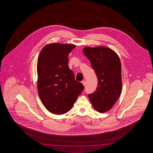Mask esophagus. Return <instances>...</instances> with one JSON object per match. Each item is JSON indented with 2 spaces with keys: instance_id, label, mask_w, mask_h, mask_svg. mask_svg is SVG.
<instances>
[{
  "instance_id": "1",
  "label": "esophagus",
  "mask_w": 153,
  "mask_h": 153,
  "mask_svg": "<svg viewBox=\"0 0 153 153\" xmlns=\"http://www.w3.org/2000/svg\"><path fill=\"white\" fill-rule=\"evenodd\" d=\"M81 83L83 84L84 86L86 85V81H85V80H82V81H81Z\"/></svg>"
}]
</instances>
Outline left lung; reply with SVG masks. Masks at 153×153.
I'll return each instance as SVG.
<instances>
[{
	"label": "left lung",
	"instance_id": "obj_1",
	"mask_svg": "<svg viewBox=\"0 0 153 153\" xmlns=\"http://www.w3.org/2000/svg\"><path fill=\"white\" fill-rule=\"evenodd\" d=\"M83 52L91 62L98 84L96 91L88 94L94 109L104 113L113 106L122 90L121 65L117 54L102 46L85 48Z\"/></svg>",
	"mask_w": 153,
	"mask_h": 153
}]
</instances>
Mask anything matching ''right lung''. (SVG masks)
<instances>
[{
    "label": "right lung",
    "mask_w": 153,
    "mask_h": 153,
    "mask_svg": "<svg viewBox=\"0 0 153 153\" xmlns=\"http://www.w3.org/2000/svg\"><path fill=\"white\" fill-rule=\"evenodd\" d=\"M75 46L50 44L39 54L38 63V90L42 104L55 114H65L84 89L75 80L74 73L69 68V53Z\"/></svg>",
    "instance_id": "add662e5"
}]
</instances>
